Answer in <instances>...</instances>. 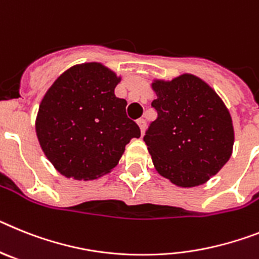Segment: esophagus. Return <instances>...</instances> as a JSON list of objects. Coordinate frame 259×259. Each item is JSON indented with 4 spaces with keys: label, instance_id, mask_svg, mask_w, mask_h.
<instances>
[{
    "label": "esophagus",
    "instance_id": "34e87169",
    "mask_svg": "<svg viewBox=\"0 0 259 259\" xmlns=\"http://www.w3.org/2000/svg\"><path fill=\"white\" fill-rule=\"evenodd\" d=\"M138 126H139V129H141V134H142L143 136V133H145V130H146V121L145 120H138Z\"/></svg>",
    "mask_w": 259,
    "mask_h": 259
}]
</instances>
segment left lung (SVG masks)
I'll list each match as a JSON object with an SVG mask.
<instances>
[{"label": "left lung", "instance_id": "left-lung-1", "mask_svg": "<svg viewBox=\"0 0 259 259\" xmlns=\"http://www.w3.org/2000/svg\"><path fill=\"white\" fill-rule=\"evenodd\" d=\"M157 118L143 141L161 176L183 188L206 183L228 161L235 141L232 118L207 83L184 74L152 83Z\"/></svg>", "mask_w": 259, "mask_h": 259}]
</instances>
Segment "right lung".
<instances>
[{"instance_id":"obj_1","label":"right lung","mask_w":259,"mask_h":259,"mask_svg":"<svg viewBox=\"0 0 259 259\" xmlns=\"http://www.w3.org/2000/svg\"><path fill=\"white\" fill-rule=\"evenodd\" d=\"M116 74L96 62L74 66L57 78L40 103L36 134L58 172L92 180L114 168L141 130L114 95Z\"/></svg>"}]
</instances>
